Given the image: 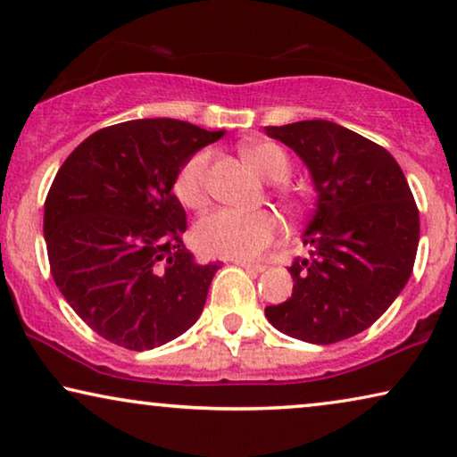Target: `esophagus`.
<instances>
[{"label":"esophagus","instance_id":"obj_1","mask_svg":"<svg viewBox=\"0 0 457 457\" xmlns=\"http://www.w3.org/2000/svg\"><path fill=\"white\" fill-rule=\"evenodd\" d=\"M237 266H241V268H245V270H249V272H264V264H255V262H247V260H233Z\"/></svg>","mask_w":457,"mask_h":457}]
</instances>
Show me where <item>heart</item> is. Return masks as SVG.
<instances>
[{
    "label": "heart",
    "mask_w": 457,
    "mask_h": 457,
    "mask_svg": "<svg viewBox=\"0 0 457 457\" xmlns=\"http://www.w3.org/2000/svg\"><path fill=\"white\" fill-rule=\"evenodd\" d=\"M210 155L208 149L193 154L180 166L174 180V193L189 208H202L205 204V174H208ZM243 155L253 170L266 180L280 183L289 177V158L277 143H252L243 147ZM277 230V218L270 212L220 208L199 218L193 237L204 253L218 255V258L249 260L270 245Z\"/></svg>",
    "instance_id": "obj_1"
}]
</instances>
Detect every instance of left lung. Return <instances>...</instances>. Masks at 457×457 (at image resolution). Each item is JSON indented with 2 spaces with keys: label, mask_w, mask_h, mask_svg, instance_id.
Masks as SVG:
<instances>
[{
  "label": "left lung",
  "mask_w": 457,
  "mask_h": 457,
  "mask_svg": "<svg viewBox=\"0 0 457 457\" xmlns=\"http://www.w3.org/2000/svg\"><path fill=\"white\" fill-rule=\"evenodd\" d=\"M310 170L316 210L303 230L310 258L289 268L293 293L266 318L293 339L330 345L385 314L414 268L420 218L385 147L330 120L264 127Z\"/></svg>",
  "instance_id": "8db88e82"
}]
</instances>
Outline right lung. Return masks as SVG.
<instances>
[{
  "label": "right lung",
  "mask_w": 457,
  "mask_h": 457,
  "mask_svg": "<svg viewBox=\"0 0 457 457\" xmlns=\"http://www.w3.org/2000/svg\"><path fill=\"white\" fill-rule=\"evenodd\" d=\"M222 135L174 118L120 122L87 137L55 174L43 216L52 277L104 339L143 352L202 316L220 266L197 264L185 247L172 187Z\"/></svg>",
  "instance_id": "right-lung-1"
}]
</instances>
